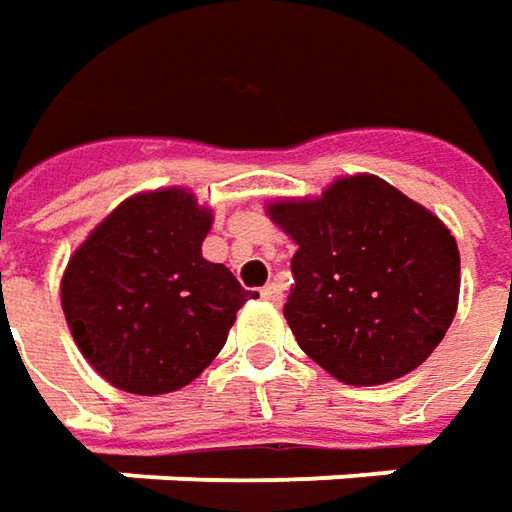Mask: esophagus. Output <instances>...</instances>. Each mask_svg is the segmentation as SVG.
I'll return each mask as SVG.
<instances>
[{"instance_id":"obj_1","label":"esophagus","mask_w":512,"mask_h":512,"mask_svg":"<svg viewBox=\"0 0 512 512\" xmlns=\"http://www.w3.org/2000/svg\"><path fill=\"white\" fill-rule=\"evenodd\" d=\"M262 299H267L270 305H282V285H276V282H270V285L262 287Z\"/></svg>"}]
</instances>
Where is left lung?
Here are the masks:
<instances>
[{"mask_svg": "<svg viewBox=\"0 0 512 512\" xmlns=\"http://www.w3.org/2000/svg\"><path fill=\"white\" fill-rule=\"evenodd\" d=\"M267 216L299 245L285 319L344 384L402 379L439 347L459 305V247L427 207L379 176H347Z\"/></svg>", "mask_w": 512, "mask_h": 512, "instance_id": "8db88e82", "label": "left lung"}]
</instances>
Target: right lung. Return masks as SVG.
Masks as SVG:
<instances>
[{"mask_svg": "<svg viewBox=\"0 0 512 512\" xmlns=\"http://www.w3.org/2000/svg\"><path fill=\"white\" fill-rule=\"evenodd\" d=\"M213 213L185 187L136 193L70 256L62 310L73 342L113 387L159 396L190 384L256 299L202 256Z\"/></svg>", "mask_w": 512, "mask_h": 512, "instance_id": "right-lung-1", "label": "right lung"}]
</instances>
